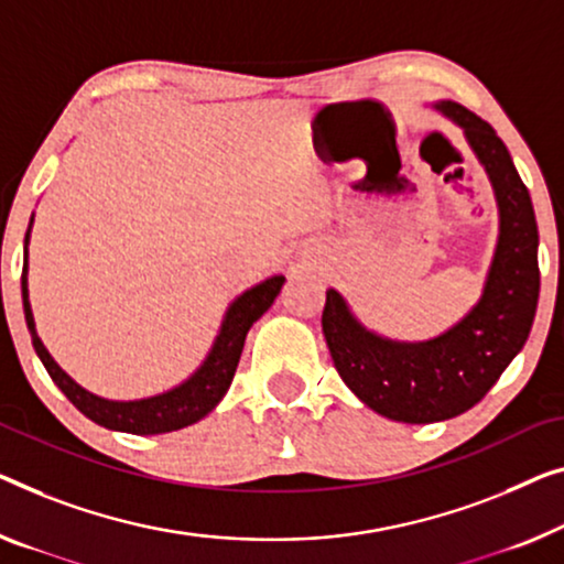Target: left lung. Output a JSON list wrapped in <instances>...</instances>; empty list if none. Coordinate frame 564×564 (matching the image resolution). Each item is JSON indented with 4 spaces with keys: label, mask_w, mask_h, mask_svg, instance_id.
<instances>
[{
    "label": "left lung",
    "mask_w": 564,
    "mask_h": 564,
    "mask_svg": "<svg viewBox=\"0 0 564 564\" xmlns=\"http://www.w3.org/2000/svg\"><path fill=\"white\" fill-rule=\"evenodd\" d=\"M438 111L466 131L499 202V246L474 311L431 341H392L367 332L334 289L326 291L322 329L347 388L398 423H435L474 408L522 351L540 299L534 207L507 147L474 111L443 100Z\"/></svg>",
    "instance_id": "8db88e82"
}]
</instances>
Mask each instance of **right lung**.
Here are the masks:
<instances>
[{
  "label": "right lung",
  "mask_w": 564,
  "mask_h": 564,
  "mask_svg": "<svg viewBox=\"0 0 564 564\" xmlns=\"http://www.w3.org/2000/svg\"><path fill=\"white\" fill-rule=\"evenodd\" d=\"M28 240L30 230L24 235V265H22V304H24V322L32 334V347H35L40 362L45 365L47 375L53 377V382L63 390L67 400L80 410L83 415L94 420V423L111 427V431L123 433H137V435H156V433H172L180 427H187L197 420L205 417L217 402L223 400V394L228 392L235 369H238L242 344H246V334L260 316L265 314L275 296L281 293L283 275H273L263 283H258L256 289H250L232 301V306L225 314V322L220 326V334L213 344L205 362L189 377L187 382H182L180 388L170 392L156 394V398L147 400H131V402H116L104 400L98 394L83 390L78 382L70 380L53 357L45 349V344L40 341L35 332V318H32L30 299H28Z\"/></svg>",
  "instance_id": "1"
}]
</instances>
